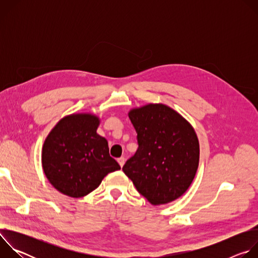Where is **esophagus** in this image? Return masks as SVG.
Listing matches in <instances>:
<instances>
[{"label": "esophagus", "instance_id": "1", "mask_svg": "<svg viewBox=\"0 0 258 258\" xmlns=\"http://www.w3.org/2000/svg\"><path fill=\"white\" fill-rule=\"evenodd\" d=\"M117 161H118L119 165L122 167V166H123V164H124V162H125V158H124V157H120V158H118V159H117Z\"/></svg>", "mask_w": 258, "mask_h": 258}]
</instances>
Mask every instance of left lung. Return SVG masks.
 Here are the masks:
<instances>
[{"instance_id":"8db88e82","label":"left lung","mask_w":258,"mask_h":258,"mask_svg":"<svg viewBox=\"0 0 258 258\" xmlns=\"http://www.w3.org/2000/svg\"><path fill=\"white\" fill-rule=\"evenodd\" d=\"M128 117L139 148L123 172L152 205L174 201L187 192L198 169L200 148L194 127L162 103L133 108Z\"/></svg>"}]
</instances>
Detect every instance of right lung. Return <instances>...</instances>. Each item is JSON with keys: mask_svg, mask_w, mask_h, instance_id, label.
<instances>
[{"mask_svg": "<svg viewBox=\"0 0 258 258\" xmlns=\"http://www.w3.org/2000/svg\"><path fill=\"white\" fill-rule=\"evenodd\" d=\"M100 118L93 113H72L61 118L47 136L42 166L60 193L82 198L97 189L110 172L119 170L109 155L108 142L97 134Z\"/></svg>", "mask_w": 258, "mask_h": 258, "instance_id": "add662e5", "label": "right lung"}]
</instances>
